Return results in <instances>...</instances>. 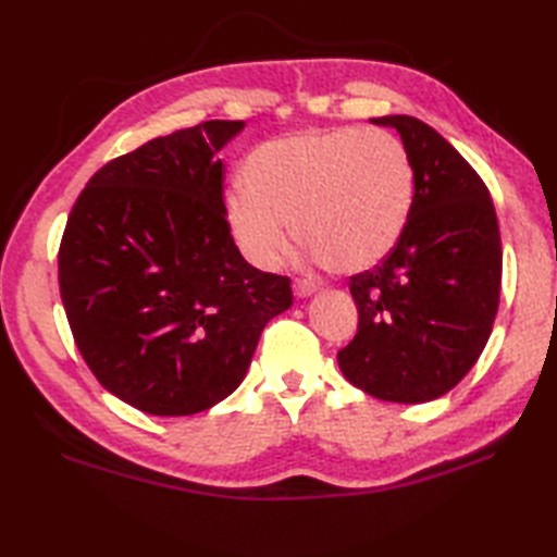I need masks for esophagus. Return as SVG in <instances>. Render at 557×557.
Wrapping results in <instances>:
<instances>
[{"instance_id": "esophagus-1", "label": "esophagus", "mask_w": 557, "mask_h": 557, "mask_svg": "<svg viewBox=\"0 0 557 557\" xmlns=\"http://www.w3.org/2000/svg\"><path fill=\"white\" fill-rule=\"evenodd\" d=\"M315 292H318V287H315V282H311V280H297V282H294V294H297L299 299L311 297V294H315Z\"/></svg>"}]
</instances>
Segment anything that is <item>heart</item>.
<instances>
[{"label": "heart", "mask_w": 557, "mask_h": 557, "mask_svg": "<svg viewBox=\"0 0 557 557\" xmlns=\"http://www.w3.org/2000/svg\"><path fill=\"white\" fill-rule=\"evenodd\" d=\"M224 196V218L248 263L270 270L294 236L335 272L381 263L407 230L413 164L393 134L309 128L268 140Z\"/></svg>", "instance_id": "obj_1"}]
</instances>
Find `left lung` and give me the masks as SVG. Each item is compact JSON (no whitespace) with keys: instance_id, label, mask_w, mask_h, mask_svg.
<instances>
[{"instance_id":"8db88e82","label":"left lung","mask_w":557,"mask_h":557,"mask_svg":"<svg viewBox=\"0 0 557 557\" xmlns=\"http://www.w3.org/2000/svg\"><path fill=\"white\" fill-rule=\"evenodd\" d=\"M399 134L413 164L407 230L381 265L351 277L359 330L337 354L366 395L421 405L481 357L500 299V230L486 184L417 116L371 120Z\"/></svg>"}]
</instances>
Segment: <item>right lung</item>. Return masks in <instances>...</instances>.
<instances>
[{
  "instance_id": "right-lung-1",
  "label": "right lung",
  "mask_w": 557,
  "mask_h": 557,
  "mask_svg": "<svg viewBox=\"0 0 557 557\" xmlns=\"http://www.w3.org/2000/svg\"><path fill=\"white\" fill-rule=\"evenodd\" d=\"M244 122H203L90 176L59 246V292L100 385L152 417L230 397L289 280L248 265L222 200L218 152Z\"/></svg>"
}]
</instances>
